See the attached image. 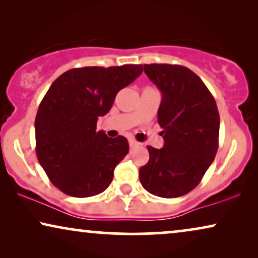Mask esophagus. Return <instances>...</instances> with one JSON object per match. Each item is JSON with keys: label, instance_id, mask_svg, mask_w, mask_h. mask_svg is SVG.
I'll return each mask as SVG.
<instances>
[{"label": "esophagus", "instance_id": "34e87169", "mask_svg": "<svg viewBox=\"0 0 258 258\" xmlns=\"http://www.w3.org/2000/svg\"><path fill=\"white\" fill-rule=\"evenodd\" d=\"M129 146H130V148H136V147H139L140 146V143L139 142H136V141H134V140H129Z\"/></svg>", "mask_w": 258, "mask_h": 258}]
</instances>
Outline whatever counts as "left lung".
<instances>
[{
	"mask_svg": "<svg viewBox=\"0 0 258 258\" xmlns=\"http://www.w3.org/2000/svg\"><path fill=\"white\" fill-rule=\"evenodd\" d=\"M144 73L162 93L157 119L164 146L148 147L140 181L153 195L174 199L196 188L213 163L220 114L203 81L185 67L153 63L144 64Z\"/></svg>",
	"mask_w": 258,
	"mask_h": 258,
	"instance_id": "obj_1",
	"label": "left lung"
}]
</instances>
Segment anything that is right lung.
Instances as JSON below:
<instances>
[{
  "instance_id": "obj_1",
  "label": "right lung",
  "mask_w": 258,
  "mask_h": 258,
  "mask_svg": "<svg viewBox=\"0 0 258 258\" xmlns=\"http://www.w3.org/2000/svg\"><path fill=\"white\" fill-rule=\"evenodd\" d=\"M143 72L142 64L83 67L63 73L49 88L35 118L37 160L56 188L73 197L103 192L129 151L123 136L96 132L97 119Z\"/></svg>"
}]
</instances>
